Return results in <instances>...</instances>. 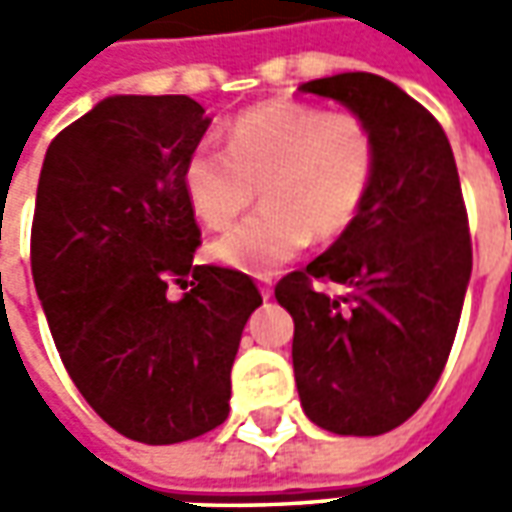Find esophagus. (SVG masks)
Listing matches in <instances>:
<instances>
[{
  "label": "esophagus",
  "mask_w": 512,
  "mask_h": 512,
  "mask_svg": "<svg viewBox=\"0 0 512 512\" xmlns=\"http://www.w3.org/2000/svg\"><path fill=\"white\" fill-rule=\"evenodd\" d=\"M271 293H274V290H271V282H268V279H260V296H263V299H271Z\"/></svg>",
  "instance_id": "34e87169"
}]
</instances>
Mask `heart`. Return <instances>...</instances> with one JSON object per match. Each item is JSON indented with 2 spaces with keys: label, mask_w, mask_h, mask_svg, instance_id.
Returning <instances> with one entry per match:
<instances>
[{
  "label": "heart",
  "mask_w": 512,
  "mask_h": 512,
  "mask_svg": "<svg viewBox=\"0 0 512 512\" xmlns=\"http://www.w3.org/2000/svg\"><path fill=\"white\" fill-rule=\"evenodd\" d=\"M378 169V136L356 112L266 101L227 126V150L202 145L183 167V191L205 227L222 230L255 202L263 211L211 244V257L244 274H271L310 238L329 244L365 208Z\"/></svg>",
  "instance_id": "obj_1"
}]
</instances>
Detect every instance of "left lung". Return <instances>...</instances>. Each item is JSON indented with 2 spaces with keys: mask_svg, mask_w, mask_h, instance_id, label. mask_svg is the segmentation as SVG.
<instances>
[{
  "mask_svg": "<svg viewBox=\"0 0 512 512\" xmlns=\"http://www.w3.org/2000/svg\"><path fill=\"white\" fill-rule=\"evenodd\" d=\"M299 90L365 117L378 169L354 227L279 279L274 296L296 326L304 414L340 436H381L428 400L455 343L472 277L458 167L439 120L376 73H337ZM318 284L346 293L329 297Z\"/></svg>",
  "mask_w": 512,
  "mask_h": 512,
  "instance_id": "8db88e82",
  "label": "left lung"
}]
</instances>
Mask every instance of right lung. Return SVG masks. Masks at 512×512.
I'll return each instance as SVG.
<instances>
[{"instance_id": "obj_1", "label": "right lung", "mask_w": 512, "mask_h": 512, "mask_svg": "<svg viewBox=\"0 0 512 512\" xmlns=\"http://www.w3.org/2000/svg\"><path fill=\"white\" fill-rule=\"evenodd\" d=\"M208 123L189 95H112L54 136L40 169L29 255L51 337L95 414L142 444L222 425L263 304L241 271L191 266L183 167ZM169 284L190 290L172 300Z\"/></svg>"}]
</instances>
